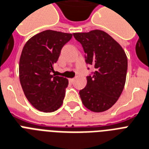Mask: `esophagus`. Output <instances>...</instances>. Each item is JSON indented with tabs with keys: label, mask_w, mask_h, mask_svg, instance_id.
Returning <instances> with one entry per match:
<instances>
[{
	"label": "esophagus",
	"mask_w": 149,
	"mask_h": 149,
	"mask_svg": "<svg viewBox=\"0 0 149 149\" xmlns=\"http://www.w3.org/2000/svg\"><path fill=\"white\" fill-rule=\"evenodd\" d=\"M74 80H75V79H74V78L70 79H69V81H70V82L71 83H73V82H74Z\"/></svg>",
	"instance_id": "obj_1"
}]
</instances>
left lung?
<instances>
[{
    "label": "left lung",
    "mask_w": 149,
    "mask_h": 149,
    "mask_svg": "<svg viewBox=\"0 0 149 149\" xmlns=\"http://www.w3.org/2000/svg\"><path fill=\"white\" fill-rule=\"evenodd\" d=\"M73 37L82 44L86 63L95 68L93 75L86 77L85 88L79 91L81 100L93 112L106 111L124 89L128 69L125 51L111 36L100 30L75 33Z\"/></svg>",
    "instance_id": "1"
}]
</instances>
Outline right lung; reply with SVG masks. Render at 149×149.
Returning <instances> with one entry per match:
<instances>
[{
  "label": "right lung",
  "instance_id": "add662e5",
  "mask_svg": "<svg viewBox=\"0 0 149 149\" xmlns=\"http://www.w3.org/2000/svg\"><path fill=\"white\" fill-rule=\"evenodd\" d=\"M72 34L47 30L34 35L24 45L19 76L24 95L35 109L52 112L62 106L68 79L53 75L63 47Z\"/></svg>",
  "mask_w": 149,
  "mask_h": 149
}]
</instances>
